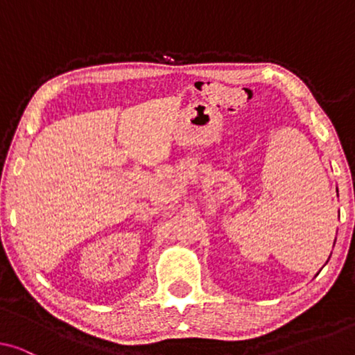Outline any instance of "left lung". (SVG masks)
Segmentation results:
<instances>
[{
  "label": "left lung",
  "instance_id": "8db88e82",
  "mask_svg": "<svg viewBox=\"0 0 355 355\" xmlns=\"http://www.w3.org/2000/svg\"><path fill=\"white\" fill-rule=\"evenodd\" d=\"M336 191H338V189H336Z\"/></svg>",
  "mask_w": 355,
  "mask_h": 355
}]
</instances>
